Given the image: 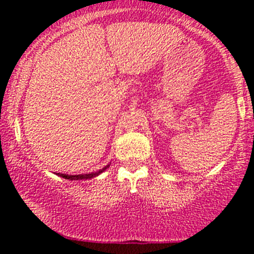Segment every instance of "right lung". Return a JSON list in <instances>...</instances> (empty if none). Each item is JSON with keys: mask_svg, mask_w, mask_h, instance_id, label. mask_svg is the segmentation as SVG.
Segmentation results:
<instances>
[{"mask_svg": "<svg viewBox=\"0 0 254 254\" xmlns=\"http://www.w3.org/2000/svg\"><path fill=\"white\" fill-rule=\"evenodd\" d=\"M109 167V165H107L105 168H103L102 170H99V172L96 173H90V174H78V176H68V174H61V173H58V176L60 177H64V179H69V181H78V179H90V178H94V177L99 176L100 173L104 172L107 168Z\"/></svg>", "mask_w": 254, "mask_h": 254, "instance_id": "obj_1", "label": "right lung"}]
</instances>
